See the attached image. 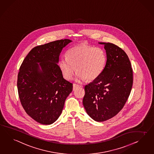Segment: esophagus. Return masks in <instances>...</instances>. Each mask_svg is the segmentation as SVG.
Returning <instances> with one entry per match:
<instances>
[{
    "mask_svg": "<svg viewBox=\"0 0 154 154\" xmlns=\"http://www.w3.org/2000/svg\"><path fill=\"white\" fill-rule=\"evenodd\" d=\"M79 85H78L77 84H73V90L75 91L77 88H79Z\"/></svg>",
    "mask_w": 154,
    "mask_h": 154,
    "instance_id": "1",
    "label": "esophagus"
}]
</instances>
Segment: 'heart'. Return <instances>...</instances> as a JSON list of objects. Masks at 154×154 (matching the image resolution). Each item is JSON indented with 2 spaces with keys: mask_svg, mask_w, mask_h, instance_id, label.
<instances>
[{
  "mask_svg": "<svg viewBox=\"0 0 154 154\" xmlns=\"http://www.w3.org/2000/svg\"><path fill=\"white\" fill-rule=\"evenodd\" d=\"M66 58L60 59L59 67L68 80L73 79L76 70L79 81H94L103 73L106 63V54L103 48L85 44L71 48L66 53Z\"/></svg>",
  "mask_w": 154,
  "mask_h": 154,
  "instance_id": "obj_1",
  "label": "heart"
}]
</instances>
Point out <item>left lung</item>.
I'll return each instance as SVG.
<instances>
[{
  "label": "left lung",
  "mask_w": 154,
  "mask_h": 154,
  "mask_svg": "<svg viewBox=\"0 0 154 154\" xmlns=\"http://www.w3.org/2000/svg\"><path fill=\"white\" fill-rule=\"evenodd\" d=\"M104 45L106 63L100 76L85 87L83 105L88 115L97 122L107 121L121 111L133 85V71L128 55L110 42Z\"/></svg>",
  "instance_id": "obj_1"
}]
</instances>
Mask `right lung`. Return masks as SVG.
<instances>
[{
    "label": "right lung",
    "instance_id": "obj_1",
    "mask_svg": "<svg viewBox=\"0 0 154 154\" xmlns=\"http://www.w3.org/2000/svg\"><path fill=\"white\" fill-rule=\"evenodd\" d=\"M71 42L62 39L33 48L20 68L17 88L22 106L42 125L58 119L72 91L73 84L64 79L57 64L63 48Z\"/></svg>",
    "mask_w": 154,
    "mask_h": 154
}]
</instances>
